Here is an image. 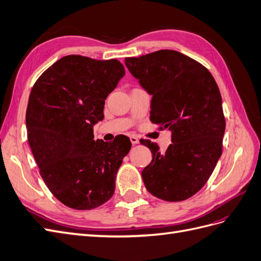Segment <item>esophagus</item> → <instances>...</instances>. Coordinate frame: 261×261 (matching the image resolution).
<instances>
[{
    "instance_id": "esophagus-1",
    "label": "esophagus",
    "mask_w": 261,
    "mask_h": 261,
    "mask_svg": "<svg viewBox=\"0 0 261 261\" xmlns=\"http://www.w3.org/2000/svg\"><path fill=\"white\" fill-rule=\"evenodd\" d=\"M129 139H130V141H132V144H133V145H137V144L139 143L138 138H137L136 136H134V135H130V136H129Z\"/></svg>"
}]
</instances>
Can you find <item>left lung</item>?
Returning <instances> with one entry per match:
<instances>
[{"instance_id":"obj_1","label":"left lung","mask_w":261,"mask_h":261,"mask_svg":"<svg viewBox=\"0 0 261 261\" xmlns=\"http://www.w3.org/2000/svg\"><path fill=\"white\" fill-rule=\"evenodd\" d=\"M125 65L152 96L150 121L172 132V144L152 152L143 176L147 191L167 201H180L200 191L222 153L225 118L219 87L200 63L177 51L160 50L126 58Z\"/></svg>"}]
</instances>
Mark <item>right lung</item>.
I'll return each instance as SVG.
<instances>
[{
  "label": "right lung",
  "instance_id": "right-lung-1",
  "mask_svg": "<svg viewBox=\"0 0 261 261\" xmlns=\"http://www.w3.org/2000/svg\"><path fill=\"white\" fill-rule=\"evenodd\" d=\"M125 75L117 60L82 55L60 59L31 89L26 127L45 185L65 206L90 210L114 194L115 177L129 152V138L93 139L106 99Z\"/></svg>",
  "mask_w": 261,
  "mask_h": 261
}]
</instances>
